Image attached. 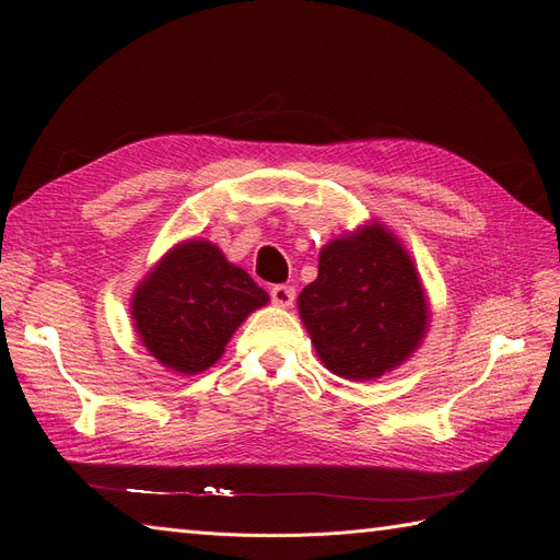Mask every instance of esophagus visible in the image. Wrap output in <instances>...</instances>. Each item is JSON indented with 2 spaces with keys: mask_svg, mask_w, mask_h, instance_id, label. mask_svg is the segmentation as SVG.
I'll list each match as a JSON object with an SVG mask.
<instances>
[{
  "mask_svg": "<svg viewBox=\"0 0 560 560\" xmlns=\"http://www.w3.org/2000/svg\"><path fill=\"white\" fill-rule=\"evenodd\" d=\"M294 296H296V292H294V287H290V284H276L273 290H270V301H273L276 306H282V308L292 306Z\"/></svg>",
  "mask_w": 560,
  "mask_h": 560,
  "instance_id": "34e87169",
  "label": "esophagus"
}]
</instances>
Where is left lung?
Segmentation results:
<instances>
[{
	"label": "left lung",
	"mask_w": 560,
	"mask_h": 560,
	"mask_svg": "<svg viewBox=\"0 0 560 560\" xmlns=\"http://www.w3.org/2000/svg\"><path fill=\"white\" fill-rule=\"evenodd\" d=\"M299 313L319 360L352 381L399 366L428 327L413 261L378 224L319 252L317 280L299 294Z\"/></svg>",
	"instance_id": "obj_1"
}]
</instances>
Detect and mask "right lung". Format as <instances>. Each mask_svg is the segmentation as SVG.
<instances>
[{"instance_id": "obj_1", "label": "right lung", "mask_w": 560, "mask_h": 560, "mask_svg": "<svg viewBox=\"0 0 560 560\" xmlns=\"http://www.w3.org/2000/svg\"><path fill=\"white\" fill-rule=\"evenodd\" d=\"M268 294L206 241L177 245L132 296V319L154 358L198 374L222 358L241 322Z\"/></svg>"}]
</instances>
